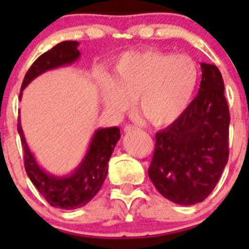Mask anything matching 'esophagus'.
Returning <instances> with one entry per match:
<instances>
[{"instance_id":"34e87169","label":"esophagus","mask_w":249,"mask_h":249,"mask_svg":"<svg viewBox=\"0 0 249 249\" xmlns=\"http://www.w3.org/2000/svg\"><path fill=\"white\" fill-rule=\"evenodd\" d=\"M138 127L137 126H132V124H127L126 127H124V132L126 133H128V132H132V131H137Z\"/></svg>"}]
</instances>
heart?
<instances>
[{
  "instance_id": "1",
  "label": "heart",
  "mask_w": 249,
  "mask_h": 249,
  "mask_svg": "<svg viewBox=\"0 0 249 249\" xmlns=\"http://www.w3.org/2000/svg\"><path fill=\"white\" fill-rule=\"evenodd\" d=\"M199 70L192 57L147 50L123 54L113 77H101V96L108 108L124 111L137 101L148 122L164 126L187 111L195 97Z\"/></svg>"
}]
</instances>
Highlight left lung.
I'll list each match as a JSON object with an SVG mask.
<instances>
[{
	"mask_svg": "<svg viewBox=\"0 0 249 249\" xmlns=\"http://www.w3.org/2000/svg\"><path fill=\"white\" fill-rule=\"evenodd\" d=\"M198 94L181 117L156 133L148 176L158 192L182 206L214 190L228 160L230 109L214 65L201 63Z\"/></svg>",
	"mask_w": 249,
	"mask_h": 249,
	"instance_id": "obj_1",
	"label": "left lung"
}]
</instances>
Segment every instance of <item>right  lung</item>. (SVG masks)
<instances>
[{
	"instance_id": "obj_1",
	"label": "right lung",
	"mask_w": 249,
	"mask_h": 249,
	"mask_svg": "<svg viewBox=\"0 0 249 249\" xmlns=\"http://www.w3.org/2000/svg\"><path fill=\"white\" fill-rule=\"evenodd\" d=\"M77 47V41H63L41 54L32 63L23 78L19 100L22 97V91L39 74L76 62L81 54ZM17 131L23 148L26 172L31 182L51 206L63 210H76L86 206L97 195L107 177L108 160L112 152L121 137L118 127L98 128L92 137L87 153L73 172L67 176H53L46 172L37 163L36 158L27 146L19 117Z\"/></svg>"
}]
</instances>
